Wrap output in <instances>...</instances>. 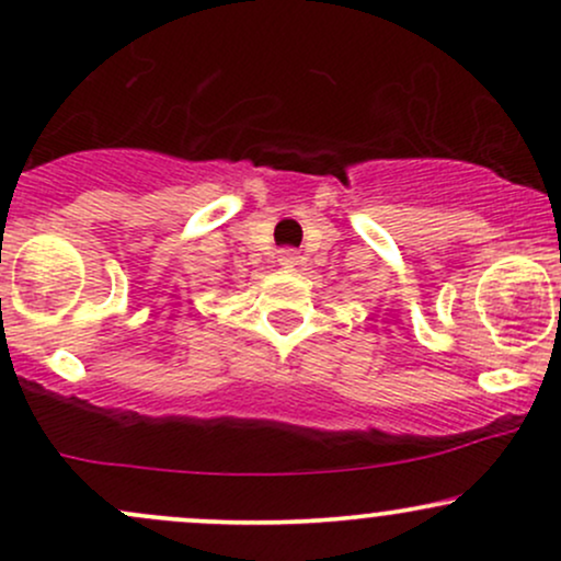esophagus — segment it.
<instances>
[{
  "mask_svg": "<svg viewBox=\"0 0 561 561\" xmlns=\"http://www.w3.org/2000/svg\"><path fill=\"white\" fill-rule=\"evenodd\" d=\"M298 250H293V248H282L279 250V255H276V261H279V266H285V268H289V266H295V263H298Z\"/></svg>",
  "mask_w": 561,
  "mask_h": 561,
  "instance_id": "obj_1",
  "label": "esophagus"
}]
</instances>
